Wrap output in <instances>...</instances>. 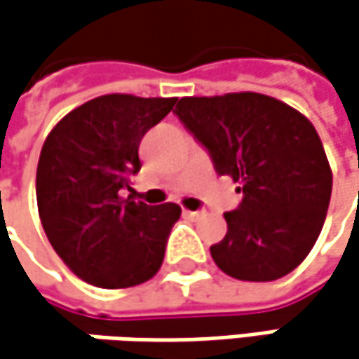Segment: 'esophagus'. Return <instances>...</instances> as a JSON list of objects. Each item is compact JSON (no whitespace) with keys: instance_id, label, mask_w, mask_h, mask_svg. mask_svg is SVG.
I'll use <instances>...</instances> for the list:
<instances>
[{"instance_id":"obj_1","label":"esophagus","mask_w":359,"mask_h":359,"mask_svg":"<svg viewBox=\"0 0 359 359\" xmlns=\"http://www.w3.org/2000/svg\"><path fill=\"white\" fill-rule=\"evenodd\" d=\"M184 215H187L189 219H201V217L205 215V211H187V209H184Z\"/></svg>"}]
</instances>
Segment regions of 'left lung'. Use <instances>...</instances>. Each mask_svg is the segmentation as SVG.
<instances>
[{"mask_svg":"<svg viewBox=\"0 0 359 359\" xmlns=\"http://www.w3.org/2000/svg\"><path fill=\"white\" fill-rule=\"evenodd\" d=\"M175 114L209 152L217 175L240 182L227 233L211 245L225 274L268 283L306 258L325 223L331 168L303 114L262 93L182 97Z\"/></svg>","mask_w":359,"mask_h":359,"instance_id":"left-lung-1","label":"left lung"}]
</instances>
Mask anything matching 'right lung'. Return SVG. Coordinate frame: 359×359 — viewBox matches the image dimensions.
Segmentation results:
<instances>
[{"label": "right lung", "mask_w": 359, "mask_h": 359, "mask_svg": "<svg viewBox=\"0 0 359 359\" xmlns=\"http://www.w3.org/2000/svg\"><path fill=\"white\" fill-rule=\"evenodd\" d=\"M175 103L177 97L101 95L62 117L42 146L36 170L40 222L54 252L89 285H142L162 266L180 207L123 199L121 191H130L142 168L144 134Z\"/></svg>", "instance_id": "right-lung-1"}]
</instances>
